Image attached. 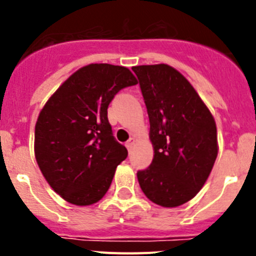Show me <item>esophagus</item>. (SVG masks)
Listing matches in <instances>:
<instances>
[{
	"label": "esophagus",
	"mask_w": 256,
	"mask_h": 256,
	"mask_svg": "<svg viewBox=\"0 0 256 256\" xmlns=\"http://www.w3.org/2000/svg\"><path fill=\"white\" fill-rule=\"evenodd\" d=\"M136 141H137V140L134 138V137H130V140H128V141H126V148H128V150H132L133 148V146H134V144H136Z\"/></svg>",
	"instance_id": "obj_1"
}]
</instances>
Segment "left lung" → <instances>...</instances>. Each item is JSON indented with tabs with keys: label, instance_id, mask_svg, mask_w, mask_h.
I'll use <instances>...</instances> for the list:
<instances>
[{
	"label": "left lung",
	"instance_id": "8db88e82",
	"mask_svg": "<svg viewBox=\"0 0 256 256\" xmlns=\"http://www.w3.org/2000/svg\"><path fill=\"white\" fill-rule=\"evenodd\" d=\"M140 80L150 119L154 159L137 173L148 200L177 208L195 198L209 178L218 156L214 116L177 69L168 64L140 65Z\"/></svg>",
	"mask_w": 256,
	"mask_h": 256
}]
</instances>
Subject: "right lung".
<instances>
[{
	"label": "right lung",
	"mask_w": 256,
	"mask_h": 256,
	"mask_svg": "<svg viewBox=\"0 0 256 256\" xmlns=\"http://www.w3.org/2000/svg\"><path fill=\"white\" fill-rule=\"evenodd\" d=\"M137 84L128 68L90 64L74 72L38 115L34 156L51 188L78 206L96 204L128 155L112 137L108 106L122 88Z\"/></svg>",
	"instance_id": "add662e5"
}]
</instances>
